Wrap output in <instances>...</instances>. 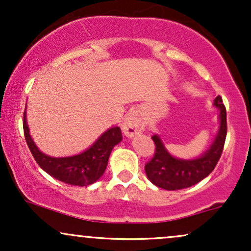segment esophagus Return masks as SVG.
<instances>
[{
	"label": "esophagus",
	"instance_id": "obj_1",
	"mask_svg": "<svg viewBox=\"0 0 251 251\" xmlns=\"http://www.w3.org/2000/svg\"><path fill=\"white\" fill-rule=\"evenodd\" d=\"M123 131L128 137H133V135L144 131V123L142 118L138 116L134 111L129 112L124 119Z\"/></svg>",
	"mask_w": 251,
	"mask_h": 251
}]
</instances>
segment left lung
Returning a JSON list of instances; mask_svg holds the SVG:
<instances>
[{
	"instance_id": "obj_1",
	"label": "left lung",
	"mask_w": 251,
	"mask_h": 251,
	"mask_svg": "<svg viewBox=\"0 0 251 251\" xmlns=\"http://www.w3.org/2000/svg\"><path fill=\"white\" fill-rule=\"evenodd\" d=\"M215 106L220 108V131L214 144L201 157L194 160H180L169 154L158 135H153L154 154L145 164L146 176L154 185L165 190L190 188L211 174L220 160L226 138V109L218 96Z\"/></svg>"
}]
</instances>
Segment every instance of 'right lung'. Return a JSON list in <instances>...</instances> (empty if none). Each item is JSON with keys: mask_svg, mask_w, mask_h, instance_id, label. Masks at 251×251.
<instances>
[{"mask_svg": "<svg viewBox=\"0 0 251 251\" xmlns=\"http://www.w3.org/2000/svg\"><path fill=\"white\" fill-rule=\"evenodd\" d=\"M24 132L28 148L40 168L57 180L77 186L91 185L101 177L107 166L112 149L123 139L119 127L109 128L87 151L73 157L51 158L40 152L31 140L29 128L25 123V112L24 113Z\"/></svg>", "mask_w": 251, "mask_h": 251, "instance_id": "right-lung-1", "label": "right lung"}]
</instances>
